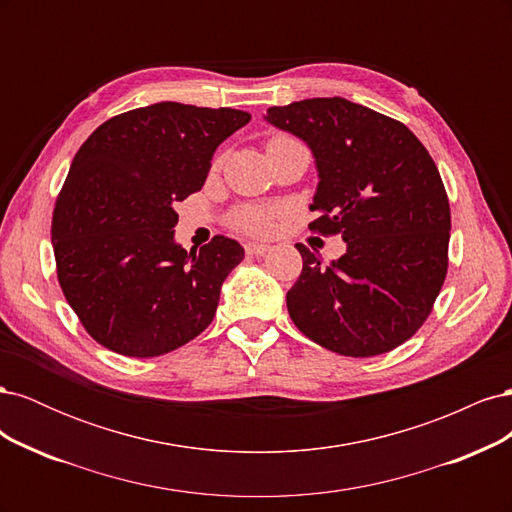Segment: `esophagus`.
I'll return each instance as SVG.
<instances>
[{"instance_id":"obj_1","label":"esophagus","mask_w":512,"mask_h":512,"mask_svg":"<svg viewBox=\"0 0 512 512\" xmlns=\"http://www.w3.org/2000/svg\"><path fill=\"white\" fill-rule=\"evenodd\" d=\"M269 250H271V247L267 243H256V241L245 243V252L250 256H262V254H267Z\"/></svg>"}]
</instances>
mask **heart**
Returning <instances> with one entry per match:
<instances>
[{
	"mask_svg": "<svg viewBox=\"0 0 512 512\" xmlns=\"http://www.w3.org/2000/svg\"><path fill=\"white\" fill-rule=\"evenodd\" d=\"M232 224L247 232H269L273 226V213L262 207H245L232 215Z\"/></svg>",
	"mask_w": 512,
	"mask_h": 512,
	"instance_id": "obj_1",
	"label": "heart"
}]
</instances>
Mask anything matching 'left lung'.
<instances>
[{
	"mask_svg": "<svg viewBox=\"0 0 512 512\" xmlns=\"http://www.w3.org/2000/svg\"><path fill=\"white\" fill-rule=\"evenodd\" d=\"M265 121L301 138L318 185L309 224L342 235L346 254L324 265L297 243L299 280L286 294L297 329L344 356H374L410 339L446 277L451 207L436 162L391 117L346 98L271 106Z\"/></svg>",
	"mask_w": 512,
	"mask_h": 512,
	"instance_id": "left-lung-1",
	"label": "left lung"
}]
</instances>
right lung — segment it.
Here are the masks:
<instances>
[{
    "label": "right lung",
    "instance_id": "obj_1",
    "mask_svg": "<svg viewBox=\"0 0 512 512\" xmlns=\"http://www.w3.org/2000/svg\"><path fill=\"white\" fill-rule=\"evenodd\" d=\"M252 119L237 108L158 102L104 121L76 151L55 203L57 277L104 348L160 356L203 333L243 247L175 241V203L203 188L213 153Z\"/></svg>",
    "mask_w": 512,
    "mask_h": 512
}]
</instances>
